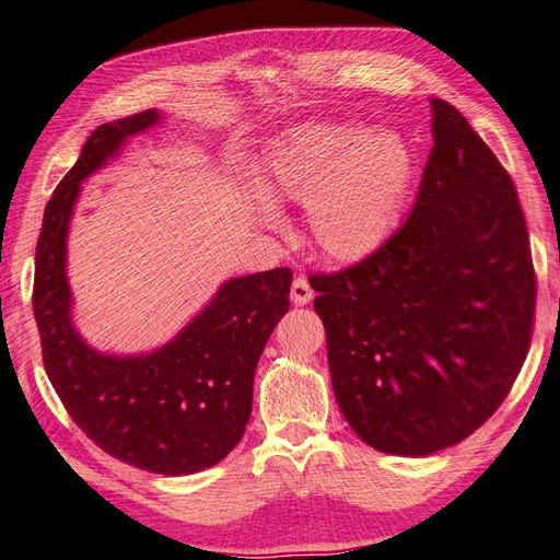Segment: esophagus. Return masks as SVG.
Instances as JSON below:
<instances>
[{
  "label": "esophagus",
  "instance_id": "obj_1",
  "mask_svg": "<svg viewBox=\"0 0 560 560\" xmlns=\"http://www.w3.org/2000/svg\"><path fill=\"white\" fill-rule=\"evenodd\" d=\"M314 298V291H312V285L307 283V279L305 277H295L293 279V285H291V300H293V305H307L310 300Z\"/></svg>",
  "mask_w": 560,
  "mask_h": 560
}]
</instances>
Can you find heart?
<instances>
[{"mask_svg":"<svg viewBox=\"0 0 560 560\" xmlns=\"http://www.w3.org/2000/svg\"><path fill=\"white\" fill-rule=\"evenodd\" d=\"M409 172V151L393 132L307 122L271 158L257 189L275 203L310 206L317 246L334 260L354 262L390 236Z\"/></svg>","mask_w":560,"mask_h":560,"instance_id":"b5f03b06","label":"heart"}]
</instances>
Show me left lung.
<instances>
[{"mask_svg": "<svg viewBox=\"0 0 560 560\" xmlns=\"http://www.w3.org/2000/svg\"><path fill=\"white\" fill-rule=\"evenodd\" d=\"M433 149L407 222L314 275L336 402L369 447L428 456L504 402L529 348L535 269L518 194L490 147L430 98Z\"/></svg>", "mask_w": 560, "mask_h": 560, "instance_id": "8db88e82", "label": "left lung"}]
</instances>
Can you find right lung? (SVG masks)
<instances>
[{
    "instance_id": "obj_1",
    "label": "right lung",
    "mask_w": 560,
    "mask_h": 560,
    "mask_svg": "<svg viewBox=\"0 0 560 560\" xmlns=\"http://www.w3.org/2000/svg\"><path fill=\"white\" fill-rule=\"evenodd\" d=\"M158 122L161 113L149 108L96 127L84 141L42 220L33 312L47 376L84 435L141 470L189 476L220 464L246 433L255 369L289 312L293 275L277 267L224 281L210 303L153 352H98L80 336L66 275L80 184L116 158L127 139Z\"/></svg>"
}]
</instances>
